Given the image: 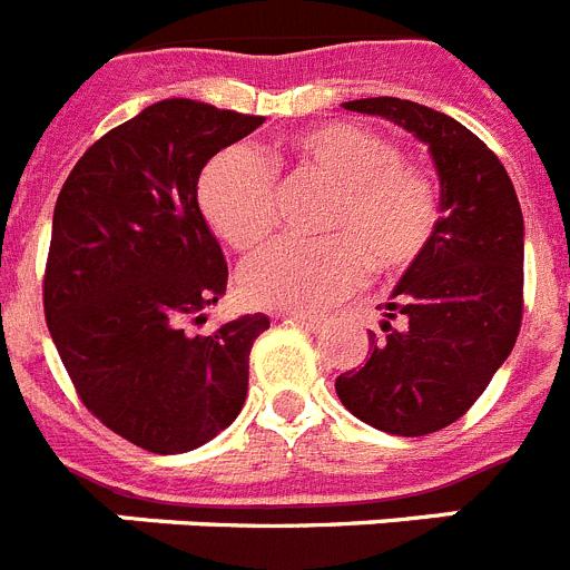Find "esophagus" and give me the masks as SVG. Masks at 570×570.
<instances>
[{
	"instance_id": "esophagus-1",
	"label": "esophagus",
	"mask_w": 570,
	"mask_h": 570,
	"mask_svg": "<svg viewBox=\"0 0 570 570\" xmlns=\"http://www.w3.org/2000/svg\"><path fill=\"white\" fill-rule=\"evenodd\" d=\"M285 320L305 328V332H317L320 325H323V317H311V314H285Z\"/></svg>"
}]
</instances>
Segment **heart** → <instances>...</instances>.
Wrapping results in <instances>:
<instances>
[{"mask_svg": "<svg viewBox=\"0 0 570 570\" xmlns=\"http://www.w3.org/2000/svg\"><path fill=\"white\" fill-rule=\"evenodd\" d=\"M288 167L334 189L314 245L267 247L245 262L238 288L250 305L311 314L357 288L366 262L395 274L421 259L438 227V193L424 173L401 164L381 135L354 124L311 126L279 153L225 149L204 164L196 184L202 216L236 250H253L274 230V181Z\"/></svg>", "mask_w": 570, "mask_h": 570, "instance_id": "heart-1", "label": "heart"}]
</instances>
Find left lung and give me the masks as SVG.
Wrapping results in <instances>:
<instances>
[{
  "mask_svg": "<svg viewBox=\"0 0 570 570\" xmlns=\"http://www.w3.org/2000/svg\"><path fill=\"white\" fill-rule=\"evenodd\" d=\"M343 109L392 120L430 149L441 218L392 291L383 334L368 332V360L340 374L334 389L345 410L374 430L430 435L479 401L517 345L522 207L502 160L444 111L401 97H363Z\"/></svg>",
  "mask_w": 570,
  "mask_h": 570,
  "instance_id": "obj_1",
  "label": "left lung"
}]
</instances>
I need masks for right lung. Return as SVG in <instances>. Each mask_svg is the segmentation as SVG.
I'll use <instances>...</instances> for the list:
<instances>
[{
    "label": "right lung",
    "mask_w": 570,
    "mask_h": 570,
    "mask_svg": "<svg viewBox=\"0 0 570 570\" xmlns=\"http://www.w3.org/2000/svg\"><path fill=\"white\" fill-rule=\"evenodd\" d=\"M265 118L169 97L91 144L53 207L46 323L100 424L158 455L207 444L247 397L265 314L187 334L227 291V262L196 184Z\"/></svg>",
    "instance_id": "add662e5"
}]
</instances>
